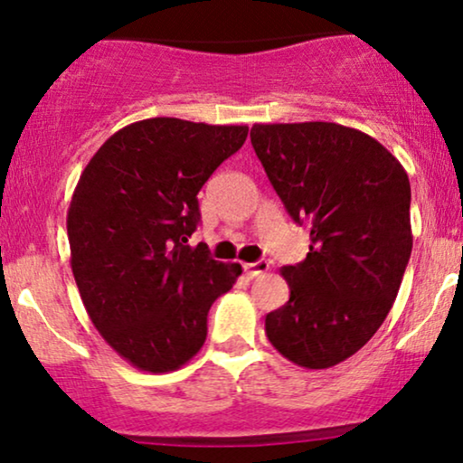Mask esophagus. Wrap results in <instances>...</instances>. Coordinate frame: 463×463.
<instances>
[{"instance_id":"esophagus-1","label":"esophagus","mask_w":463,"mask_h":463,"mask_svg":"<svg viewBox=\"0 0 463 463\" xmlns=\"http://www.w3.org/2000/svg\"><path fill=\"white\" fill-rule=\"evenodd\" d=\"M243 269H246L248 276H261L269 269L268 261H257V263H243Z\"/></svg>"}]
</instances>
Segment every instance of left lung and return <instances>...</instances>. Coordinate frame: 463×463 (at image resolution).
<instances>
[{"instance_id": "left-lung-1", "label": "left lung", "mask_w": 463, "mask_h": 463, "mask_svg": "<svg viewBox=\"0 0 463 463\" xmlns=\"http://www.w3.org/2000/svg\"><path fill=\"white\" fill-rule=\"evenodd\" d=\"M252 147L311 246L280 269L289 300L265 316L269 344L307 370L353 357L394 305L411 257L407 172L365 132L331 121L254 124Z\"/></svg>"}]
</instances>
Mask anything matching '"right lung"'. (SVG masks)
Returning <instances> with one entry per match:
<instances>
[{
	"mask_svg": "<svg viewBox=\"0 0 463 463\" xmlns=\"http://www.w3.org/2000/svg\"><path fill=\"white\" fill-rule=\"evenodd\" d=\"M246 137L248 126L152 117L109 137L80 174L71 272L93 326L135 368L158 374L195 357L211 305L241 274L187 239L202 184Z\"/></svg>",
	"mask_w": 463,
	"mask_h": 463,
	"instance_id": "right-lung-1",
	"label": "right lung"
}]
</instances>
